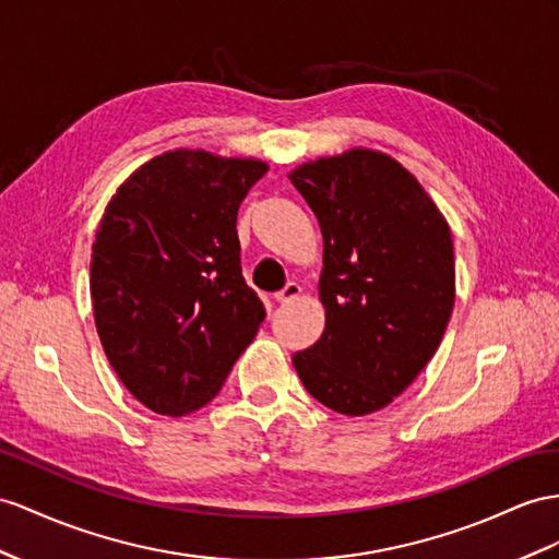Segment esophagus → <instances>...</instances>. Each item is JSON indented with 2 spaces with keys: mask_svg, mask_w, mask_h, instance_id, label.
Returning <instances> with one entry per match:
<instances>
[{
  "mask_svg": "<svg viewBox=\"0 0 559 559\" xmlns=\"http://www.w3.org/2000/svg\"><path fill=\"white\" fill-rule=\"evenodd\" d=\"M299 293H302V288H299L297 283H288L281 293H276V302L285 305V302H293L295 297H299Z\"/></svg>",
  "mask_w": 559,
  "mask_h": 559,
  "instance_id": "34e87169",
  "label": "esophagus"
}]
</instances>
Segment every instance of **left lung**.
<instances>
[{
  "instance_id": "1",
  "label": "left lung",
  "mask_w": 559,
  "mask_h": 559,
  "mask_svg": "<svg viewBox=\"0 0 559 559\" xmlns=\"http://www.w3.org/2000/svg\"><path fill=\"white\" fill-rule=\"evenodd\" d=\"M323 234L321 340L293 356L307 392L342 416L394 402L432 359L455 302L451 228L418 179L370 148L290 171Z\"/></svg>"
}]
</instances>
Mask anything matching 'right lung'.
Segmentation results:
<instances>
[{
    "label": "right lung",
    "mask_w": 559,
    "mask_h": 559,
    "mask_svg": "<svg viewBox=\"0 0 559 559\" xmlns=\"http://www.w3.org/2000/svg\"><path fill=\"white\" fill-rule=\"evenodd\" d=\"M266 169L254 157L167 151L132 171L98 224L96 331L124 388L160 416L212 402L264 321L242 278L236 217Z\"/></svg>",
    "instance_id": "right-lung-1"
}]
</instances>
